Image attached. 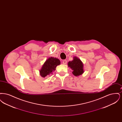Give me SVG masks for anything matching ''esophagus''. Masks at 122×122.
<instances>
[{
    "label": "esophagus",
    "mask_w": 122,
    "mask_h": 122,
    "mask_svg": "<svg viewBox=\"0 0 122 122\" xmlns=\"http://www.w3.org/2000/svg\"><path fill=\"white\" fill-rule=\"evenodd\" d=\"M63 64H67V61L66 60H64L63 61Z\"/></svg>",
    "instance_id": "esophagus-1"
}]
</instances>
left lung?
Instances as JSON below:
<instances>
[{"label": "left lung", "mask_w": 122, "mask_h": 122, "mask_svg": "<svg viewBox=\"0 0 122 122\" xmlns=\"http://www.w3.org/2000/svg\"><path fill=\"white\" fill-rule=\"evenodd\" d=\"M68 67L73 70L72 74L76 76H81L84 72L83 63L77 57H74L73 60L68 62Z\"/></svg>", "instance_id": "8db88e82"}]
</instances>
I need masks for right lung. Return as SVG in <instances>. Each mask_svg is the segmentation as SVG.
<instances>
[{
	"instance_id": "right-lung-1",
	"label": "right lung",
	"mask_w": 122,
	"mask_h": 122,
	"mask_svg": "<svg viewBox=\"0 0 122 122\" xmlns=\"http://www.w3.org/2000/svg\"><path fill=\"white\" fill-rule=\"evenodd\" d=\"M60 64V61L58 58L53 57L48 58L39 70L40 76L44 78L47 76H49L50 74H52V72L56 70V67Z\"/></svg>"
}]
</instances>
